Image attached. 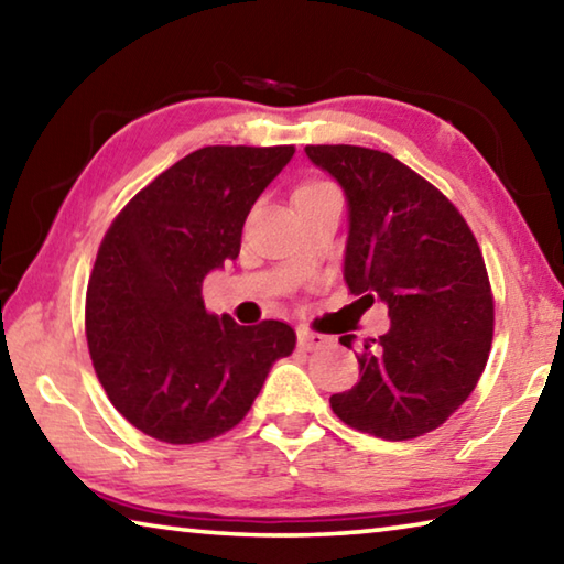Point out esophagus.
Returning <instances> with one entry per match:
<instances>
[{"instance_id":"1","label":"esophagus","mask_w":564,"mask_h":564,"mask_svg":"<svg viewBox=\"0 0 564 564\" xmlns=\"http://www.w3.org/2000/svg\"><path fill=\"white\" fill-rule=\"evenodd\" d=\"M326 340H328V338L321 336V333H313V330H308V328H299V348H303V350L318 348V346H323V343H326Z\"/></svg>"}]
</instances>
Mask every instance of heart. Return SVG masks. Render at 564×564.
Listing matches in <instances>:
<instances>
[{
  "label": "heart",
  "instance_id": "b5f03b06",
  "mask_svg": "<svg viewBox=\"0 0 564 564\" xmlns=\"http://www.w3.org/2000/svg\"><path fill=\"white\" fill-rule=\"evenodd\" d=\"M321 186H328V184H303L299 191H308V188H321Z\"/></svg>",
  "mask_w": 564,
  "mask_h": 564
}]
</instances>
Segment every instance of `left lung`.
Returning <instances> with one entry per match:
<instances>
[{"instance_id":"obj_1","label":"left lung","mask_w":564,"mask_h":564,"mask_svg":"<svg viewBox=\"0 0 564 564\" xmlns=\"http://www.w3.org/2000/svg\"><path fill=\"white\" fill-rule=\"evenodd\" d=\"M305 156L346 194L350 293L362 308L383 301L390 316L388 333L356 352L360 380L330 395L333 413L383 441L431 433L488 362L495 308L480 246L441 191L390 154L323 144Z\"/></svg>"}]
</instances>
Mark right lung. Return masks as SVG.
Returning <instances> with one entry per match:
<instances>
[{
  "instance_id": "right-lung-1",
  "label": "right lung",
  "mask_w": 564,
  "mask_h": 564,
  "mask_svg": "<svg viewBox=\"0 0 564 564\" xmlns=\"http://www.w3.org/2000/svg\"><path fill=\"white\" fill-rule=\"evenodd\" d=\"M293 147H204L113 218L87 289V343L111 405L161 443L231 431L279 358L289 323L238 326L204 305V279L238 259L243 221Z\"/></svg>"
}]
</instances>
